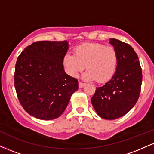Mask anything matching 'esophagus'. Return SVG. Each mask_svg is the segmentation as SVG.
<instances>
[{"label": "esophagus", "mask_w": 154, "mask_h": 154, "mask_svg": "<svg viewBox=\"0 0 154 154\" xmlns=\"http://www.w3.org/2000/svg\"><path fill=\"white\" fill-rule=\"evenodd\" d=\"M84 85H85V83H82V82H79V88H83V87H84Z\"/></svg>", "instance_id": "obj_1"}]
</instances>
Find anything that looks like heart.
<instances>
[{
  "label": "heart",
  "instance_id": "b5f03b06",
  "mask_svg": "<svg viewBox=\"0 0 154 154\" xmlns=\"http://www.w3.org/2000/svg\"><path fill=\"white\" fill-rule=\"evenodd\" d=\"M74 54L68 53L63 59L67 74L72 77H77L85 67L88 69L82 75L85 80L104 83L115 73L118 56L114 47L100 43H83L75 48Z\"/></svg>",
  "mask_w": 154,
  "mask_h": 154
}]
</instances>
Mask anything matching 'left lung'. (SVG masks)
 <instances>
[{
  "mask_svg": "<svg viewBox=\"0 0 154 154\" xmlns=\"http://www.w3.org/2000/svg\"><path fill=\"white\" fill-rule=\"evenodd\" d=\"M109 43L117 53L116 70L109 82L96 88L91 103L100 117L112 120L125 115L137 103L143 75L138 56L129 44L114 38Z\"/></svg>",
  "mask_w": 154,
  "mask_h": 154,
  "instance_id": "left-lung-1",
  "label": "left lung"
}]
</instances>
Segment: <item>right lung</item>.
Listing matches in <instances>:
<instances>
[{"instance_id": "right-lung-1", "label": "right lung", "mask_w": 154, "mask_h": 154, "mask_svg": "<svg viewBox=\"0 0 154 154\" xmlns=\"http://www.w3.org/2000/svg\"><path fill=\"white\" fill-rule=\"evenodd\" d=\"M69 49L64 41H38L21 53L15 66L14 86L19 103L31 116L43 120L63 114L78 81L64 71Z\"/></svg>"}]
</instances>
